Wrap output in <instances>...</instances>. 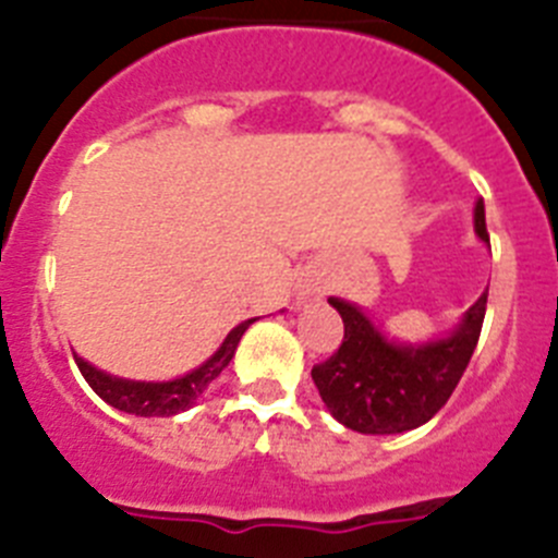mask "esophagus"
<instances>
[{
    "label": "esophagus",
    "instance_id": "1",
    "mask_svg": "<svg viewBox=\"0 0 558 558\" xmlns=\"http://www.w3.org/2000/svg\"><path fill=\"white\" fill-rule=\"evenodd\" d=\"M310 295H315V288H310V284H299V299H302V302H307Z\"/></svg>",
    "mask_w": 558,
    "mask_h": 558
}]
</instances>
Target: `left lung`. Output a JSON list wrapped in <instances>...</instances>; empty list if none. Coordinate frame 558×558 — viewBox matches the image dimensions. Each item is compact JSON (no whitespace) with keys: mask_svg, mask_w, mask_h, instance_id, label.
<instances>
[{"mask_svg":"<svg viewBox=\"0 0 558 558\" xmlns=\"http://www.w3.org/2000/svg\"><path fill=\"white\" fill-rule=\"evenodd\" d=\"M475 234L489 243L483 201L475 204ZM489 288L461 315L452 332L425 343L388 338L357 304L329 295L343 318V343L313 368L315 388L340 425L368 436H393L425 425L445 408L481 338Z\"/></svg>","mask_w":558,"mask_h":558,"instance_id":"obj_1","label":"left lung"}]
</instances>
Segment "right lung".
<instances>
[{
  "label": "right lung",
  "instance_id": "add662e5",
  "mask_svg": "<svg viewBox=\"0 0 558 558\" xmlns=\"http://www.w3.org/2000/svg\"><path fill=\"white\" fill-rule=\"evenodd\" d=\"M256 318L236 324L226 340L218 347V352L211 354L209 360H204L198 368L186 372L184 377L165 379V383H145V379H125L117 377V374H108L102 368L92 366L88 360L77 357L75 363L81 368V374L86 377V383L95 388L97 397L102 402H108L117 411L133 413V416H175V413L186 411L198 402V397H204L206 388L211 386V379L220 377L226 366L231 363L236 352V343L243 338L245 329L254 324Z\"/></svg>",
  "mask_w": 558,
  "mask_h": 558
}]
</instances>
